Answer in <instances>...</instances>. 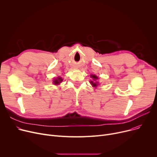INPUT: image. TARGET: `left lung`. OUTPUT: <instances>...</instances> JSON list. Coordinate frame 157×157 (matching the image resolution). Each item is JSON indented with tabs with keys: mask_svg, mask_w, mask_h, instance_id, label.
<instances>
[{
	"mask_svg": "<svg viewBox=\"0 0 157 157\" xmlns=\"http://www.w3.org/2000/svg\"><path fill=\"white\" fill-rule=\"evenodd\" d=\"M91 77H92V78H93L94 80H95V79H98V78H97L96 76H95V75H92V76H91ZM91 84L93 85V86H97V83H94L93 81H91Z\"/></svg>",
	"mask_w": 157,
	"mask_h": 157,
	"instance_id": "8db88e82",
	"label": "left lung"
}]
</instances>
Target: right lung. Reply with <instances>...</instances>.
Listing matches in <instances>:
<instances>
[{"mask_svg": "<svg viewBox=\"0 0 157 157\" xmlns=\"http://www.w3.org/2000/svg\"><path fill=\"white\" fill-rule=\"evenodd\" d=\"M62 79L61 78H58V79H55L54 81V83L55 85H58V84H59L60 82H62Z\"/></svg>", "mask_w": 157, "mask_h": 157, "instance_id": "obj_1", "label": "right lung"}]
</instances>
